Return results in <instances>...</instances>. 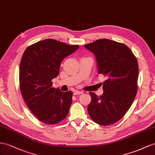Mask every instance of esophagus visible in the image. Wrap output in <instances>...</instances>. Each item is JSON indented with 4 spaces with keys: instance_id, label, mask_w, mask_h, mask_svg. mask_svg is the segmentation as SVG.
Returning a JSON list of instances; mask_svg holds the SVG:
<instances>
[{
    "instance_id": "esophagus-1",
    "label": "esophagus",
    "mask_w": 155,
    "mask_h": 155,
    "mask_svg": "<svg viewBox=\"0 0 155 155\" xmlns=\"http://www.w3.org/2000/svg\"><path fill=\"white\" fill-rule=\"evenodd\" d=\"M82 93H83L82 92H81V91H78V90H75L73 92L74 95H79V94H81Z\"/></svg>"
}]
</instances>
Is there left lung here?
I'll list each match as a JSON object with an SVG mask.
<instances>
[{
	"instance_id": "obj_1",
	"label": "left lung",
	"mask_w": 155,
	"mask_h": 155,
	"mask_svg": "<svg viewBox=\"0 0 155 155\" xmlns=\"http://www.w3.org/2000/svg\"><path fill=\"white\" fill-rule=\"evenodd\" d=\"M96 58L99 74L107 80L104 94L90 92L91 118L101 126L111 125L124 116L136 97L139 74L137 58L124 44L102 38L84 45Z\"/></svg>"
}]
</instances>
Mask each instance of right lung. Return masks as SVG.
Here are the masks:
<instances>
[{"label": "right lung", "mask_w": 155, "mask_h": 155, "mask_svg": "<svg viewBox=\"0 0 155 155\" xmlns=\"http://www.w3.org/2000/svg\"><path fill=\"white\" fill-rule=\"evenodd\" d=\"M78 45H68L45 39L28 46L19 65V87L26 105L38 120L55 124L65 118L72 104L73 92L52 87L63 59L74 52Z\"/></svg>", "instance_id": "obj_1"}]
</instances>
